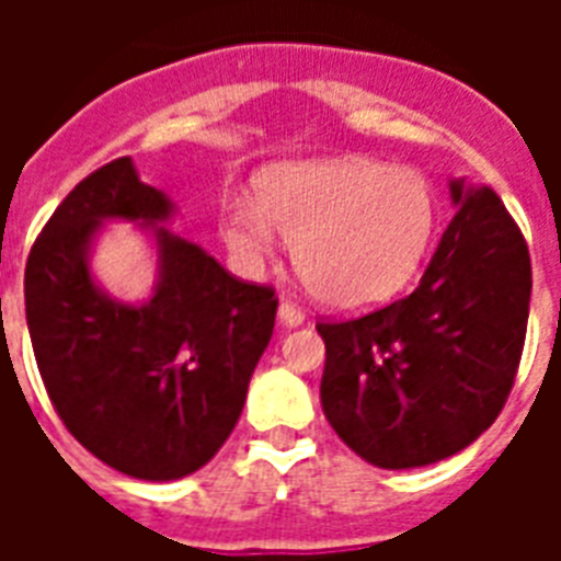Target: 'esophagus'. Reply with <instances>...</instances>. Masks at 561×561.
<instances>
[{"label": "esophagus", "instance_id": "obj_1", "mask_svg": "<svg viewBox=\"0 0 561 561\" xmlns=\"http://www.w3.org/2000/svg\"><path fill=\"white\" fill-rule=\"evenodd\" d=\"M279 320L282 325H302L306 323V311L299 306H294V302H288V299H282Z\"/></svg>", "mask_w": 561, "mask_h": 561}]
</instances>
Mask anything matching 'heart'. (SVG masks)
<instances>
[{
	"label": "heart",
	"mask_w": 561,
	"mask_h": 561,
	"mask_svg": "<svg viewBox=\"0 0 561 561\" xmlns=\"http://www.w3.org/2000/svg\"><path fill=\"white\" fill-rule=\"evenodd\" d=\"M436 229V197L416 169L367 157L276 165L259 180V206H224L220 232L259 267L279 236L297 241L294 262L320 302L360 311L404 290Z\"/></svg>",
	"instance_id": "1"
}]
</instances>
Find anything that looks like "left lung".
Returning <instances> with one entry per match:
<instances>
[{"instance_id": "1", "label": "left lung", "mask_w": 561, "mask_h": 561, "mask_svg": "<svg viewBox=\"0 0 561 561\" xmlns=\"http://www.w3.org/2000/svg\"><path fill=\"white\" fill-rule=\"evenodd\" d=\"M457 215L416 290L325 341L329 425L378 469H416L471 445L504 410L530 317V253L492 188L451 183Z\"/></svg>"}]
</instances>
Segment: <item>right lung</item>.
I'll return each mask as SVG.
<instances>
[{
	"instance_id": "obj_1",
	"label": "right lung",
	"mask_w": 561,
	"mask_h": 561,
	"mask_svg": "<svg viewBox=\"0 0 561 561\" xmlns=\"http://www.w3.org/2000/svg\"><path fill=\"white\" fill-rule=\"evenodd\" d=\"M171 211L122 157L66 194L25 264L31 346L57 416L87 451L139 480L186 478L218 454L279 306L273 288L236 279L160 227ZM116 217L154 229L161 279L142 307L107 298L89 273L91 238Z\"/></svg>"
}]
</instances>
